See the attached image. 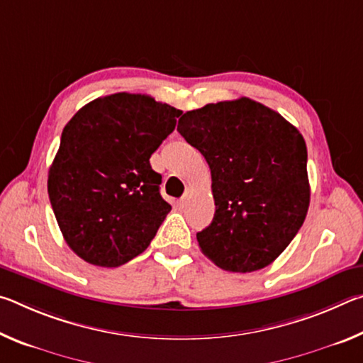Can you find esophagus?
<instances>
[{"instance_id":"1","label":"esophagus","mask_w":363,"mask_h":363,"mask_svg":"<svg viewBox=\"0 0 363 363\" xmlns=\"http://www.w3.org/2000/svg\"><path fill=\"white\" fill-rule=\"evenodd\" d=\"M187 200H189V194H184L182 196H181V200H179V205H186L187 203Z\"/></svg>"}]
</instances>
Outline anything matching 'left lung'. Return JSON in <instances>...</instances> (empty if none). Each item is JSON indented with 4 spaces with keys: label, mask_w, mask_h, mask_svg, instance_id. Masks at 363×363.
Returning a JSON list of instances; mask_svg holds the SVG:
<instances>
[{
    "label": "left lung",
    "mask_w": 363,
    "mask_h": 363,
    "mask_svg": "<svg viewBox=\"0 0 363 363\" xmlns=\"http://www.w3.org/2000/svg\"><path fill=\"white\" fill-rule=\"evenodd\" d=\"M177 131L211 169L216 211L196 233L201 253L230 272L269 266L309 208L304 138L280 113L248 97L190 110Z\"/></svg>",
    "instance_id": "left-lung-1"
}]
</instances>
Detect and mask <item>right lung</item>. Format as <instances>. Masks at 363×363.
Returning a JSON list of instances; mask_svg holds the SVG:
<instances>
[{
  "mask_svg": "<svg viewBox=\"0 0 363 363\" xmlns=\"http://www.w3.org/2000/svg\"><path fill=\"white\" fill-rule=\"evenodd\" d=\"M181 113L150 96L116 93L65 125L48 194L67 245L86 262L118 267L150 245L171 211L150 157Z\"/></svg>",
  "mask_w": 363,
  "mask_h": 363,
  "instance_id": "add662e5",
  "label": "right lung"
}]
</instances>
